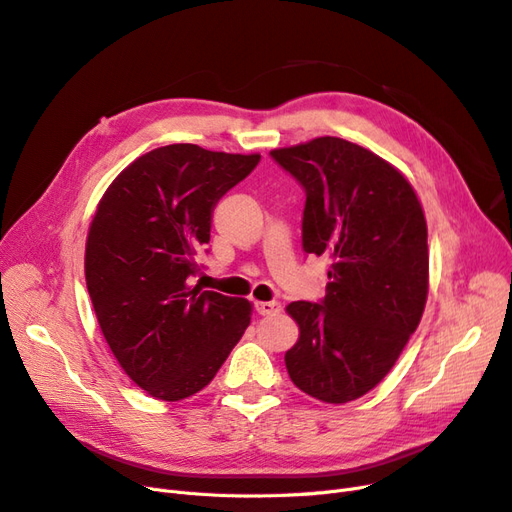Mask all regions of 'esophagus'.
<instances>
[{
    "instance_id": "34e87169",
    "label": "esophagus",
    "mask_w": 512,
    "mask_h": 512,
    "mask_svg": "<svg viewBox=\"0 0 512 512\" xmlns=\"http://www.w3.org/2000/svg\"><path fill=\"white\" fill-rule=\"evenodd\" d=\"M282 305L277 301H256V312L260 316H271V314H280Z\"/></svg>"
}]
</instances>
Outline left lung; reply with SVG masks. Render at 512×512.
Returning <instances> with one entry per match:
<instances>
[{
  "mask_svg": "<svg viewBox=\"0 0 512 512\" xmlns=\"http://www.w3.org/2000/svg\"><path fill=\"white\" fill-rule=\"evenodd\" d=\"M271 156L305 188L303 250L331 260L324 301L286 305L299 327L288 376L309 397L348 404L389 374L423 318L425 211L399 168L344 138Z\"/></svg>",
  "mask_w": 512,
  "mask_h": 512,
  "instance_id": "8db88e82",
  "label": "left lung"
}]
</instances>
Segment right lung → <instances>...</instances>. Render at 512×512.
Listing matches in <instances>:
<instances>
[{
	"label": "right lung",
	"instance_id": "right-lung-1",
	"mask_svg": "<svg viewBox=\"0 0 512 512\" xmlns=\"http://www.w3.org/2000/svg\"><path fill=\"white\" fill-rule=\"evenodd\" d=\"M260 153L158 147L102 194L85 243V280L108 348L147 395L179 401L215 378L252 318L247 299L192 286L218 200Z\"/></svg>",
	"mask_w": 512,
	"mask_h": 512
}]
</instances>
